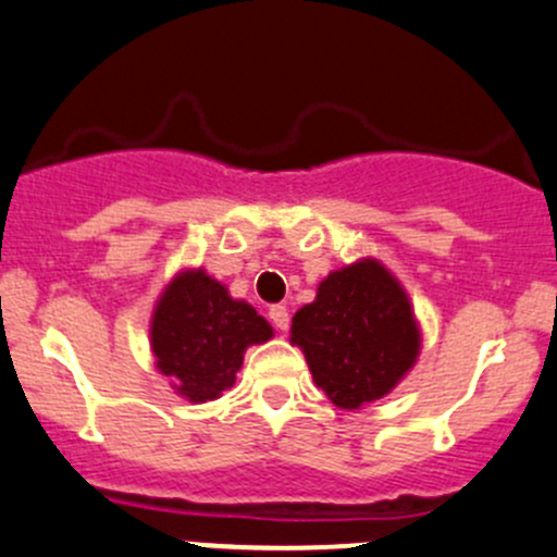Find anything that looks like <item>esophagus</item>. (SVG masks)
<instances>
[{
  "mask_svg": "<svg viewBox=\"0 0 557 557\" xmlns=\"http://www.w3.org/2000/svg\"><path fill=\"white\" fill-rule=\"evenodd\" d=\"M269 320H272L274 329L285 331V329H288V323H290V314L283 305H274V307H269Z\"/></svg>",
  "mask_w": 557,
  "mask_h": 557,
  "instance_id": "esophagus-1",
  "label": "esophagus"
}]
</instances>
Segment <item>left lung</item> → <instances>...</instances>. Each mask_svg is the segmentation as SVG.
Returning <instances> with one entry per match:
<instances>
[{
    "instance_id": "left-lung-1",
    "label": "left lung",
    "mask_w": 557,
    "mask_h": 557,
    "mask_svg": "<svg viewBox=\"0 0 557 557\" xmlns=\"http://www.w3.org/2000/svg\"><path fill=\"white\" fill-rule=\"evenodd\" d=\"M290 342L331 404L361 409L414 367L420 329L401 283L377 258H361L318 285L312 305L294 314Z\"/></svg>"
}]
</instances>
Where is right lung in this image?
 Instances as JSON below:
<instances>
[{
    "label": "right lung",
    "instance_id": "add662e5",
    "mask_svg": "<svg viewBox=\"0 0 557 557\" xmlns=\"http://www.w3.org/2000/svg\"><path fill=\"white\" fill-rule=\"evenodd\" d=\"M272 325L205 269H185L161 294L150 320L156 367L188 401L201 404L234 385L245 350L272 339Z\"/></svg>",
    "mask_w": 557,
    "mask_h": 557
}]
</instances>
